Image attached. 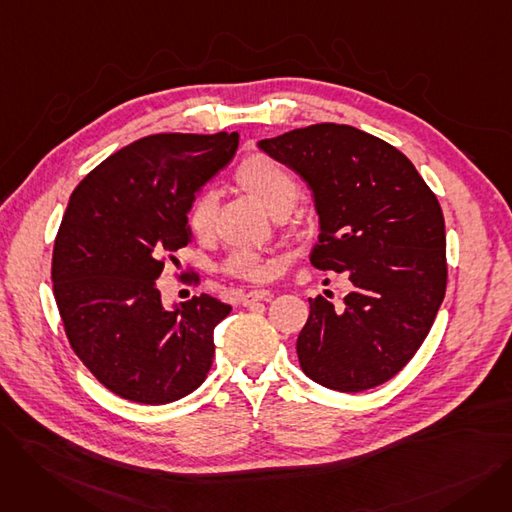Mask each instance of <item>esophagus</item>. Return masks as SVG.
<instances>
[{"instance_id": "esophagus-1", "label": "esophagus", "mask_w": 512, "mask_h": 512, "mask_svg": "<svg viewBox=\"0 0 512 512\" xmlns=\"http://www.w3.org/2000/svg\"><path fill=\"white\" fill-rule=\"evenodd\" d=\"M270 299H272V292L270 290H251L247 294H242L240 303L245 305V307H249V305H253L257 301H270Z\"/></svg>"}]
</instances>
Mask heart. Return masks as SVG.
<instances>
[{
	"label": "heart",
	"mask_w": 512,
	"mask_h": 512,
	"mask_svg": "<svg viewBox=\"0 0 512 512\" xmlns=\"http://www.w3.org/2000/svg\"><path fill=\"white\" fill-rule=\"evenodd\" d=\"M234 182L242 193H247L259 205L270 211L274 218H284L292 211L301 197V180L280 159L270 153H251L240 161ZM215 211H218V199L211 193L197 195L186 209V228L197 240H209L215 232ZM224 270L238 280L245 282H267L276 265L263 261L253 253H234Z\"/></svg>",
	"instance_id": "heart-1"
}]
</instances>
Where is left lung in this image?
Instances as JSON below:
<instances>
[{"label": "left lung", "instance_id": "8db88e82", "mask_svg": "<svg viewBox=\"0 0 512 512\" xmlns=\"http://www.w3.org/2000/svg\"><path fill=\"white\" fill-rule=\"evenodd\" d=\"M259 147L309 184L321 232L317 270L351 282L344 307L317 294L297 340L307 378L336 392L380 386L434 326L448 263L442 207L411 159L348 124L321 122Z\"/></svg>", "mask_w": 512, "mask_h": 512}]
</instances>
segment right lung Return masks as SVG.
I'll return each instance as SVG.
<instances>
[{"label":"right lung","mask_w":512,"mask_h":512,"mask_svg":"<svg viewBox=\"0 0 512 512\" xmlns=\"http://www.w3.org/2000/svg\"><path fill=\"white\" fill-rule=\"evenodd\" d=\"M236 147V132L149 134L70 195L53 242V297L72 351L120 398L168 405L207 378L213 328L232 307L201 294L168 311L155 280L191 245L186 209Z\"/></svg>","instance_id":"add662e5"}]
</instances>
